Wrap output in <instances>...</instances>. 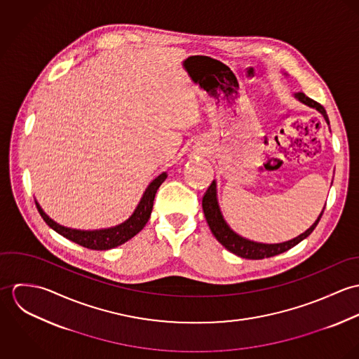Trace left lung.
I'll return each instance as SVG.
<instances>
[{
  "mask_svg": "<svg viewBox=\"0 0 359 359\" xmlns=\"http://www.w3.org/2000/svg\"><path fill=\"white\" fill-rule=\"evenodd\" d=\"M296 98L299 101H302L303 103H306L311 107H315L316 110H319L325 120L327 121L329 124V118H327V114H326V110L325 107L320 104V103L308 98L307 95L304 93H297L296 94ZM202 207H203V212H205V221L212 232V235L215 236V239L226 249L229 250L231 253L236 255V256L242 257V258H248V259H262V258H268V257L278 256L283 252H287L289 249L294 248L296 245H299L303 239H306L308 235H311V232L315 229V226L318 225L322 214H323V210L322 212L319 214L318 219L312 224V226L307 229L304 233H302L300 236L289 241V242H285V243H278V245H264V243H257V242H252V241H248L239 235H236L228 225L226 222L224 221L222 215H221V211H219V207L217 203V198H215V184L214 181L211 182V185L207 188L205 195H203V199H202Z\"/></svg>",
  "mask_w": 359,
  "mask_h": 359,
  "instance_id": "8db88e82",
  "label": "left lung"
}]
</instances>
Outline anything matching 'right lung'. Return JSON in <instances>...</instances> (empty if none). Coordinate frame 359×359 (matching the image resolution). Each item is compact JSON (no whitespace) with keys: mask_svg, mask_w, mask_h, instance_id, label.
I'll return each instance as SVG.
<instances>
[{"mask_svg":"<svg viewBox=\"0 0 359 359\" xmlns=\"http://www.w3.org/2000/svg\"><path fill=\"white\" fill-rule=\"evenodd\" d=\"M165 178H167V174L163 172L161 175H158L154 180V182H151V185L145 191L140 205L137 207V210L124 224L117 225L114 228L102 229V231H77V229L65 228V226L56 224L55 221H52L51 218L41 210V207L37 202H36V205H37V210L41 214L43 219L47 222V225H50L52 229L56 231L59 235L65 236L66 239H69L83 248L91 249V250H109V249H113V248H117V246L126 243L147 225V222L151 217L152 208H154L156 192Z\"/></svg>","mask_w":359,"mask_h":359,"instance_id":"add662e5","label":"right lung"}]
</instances>
